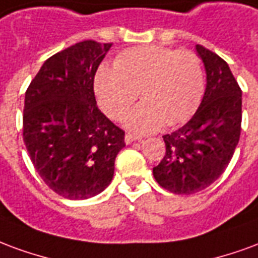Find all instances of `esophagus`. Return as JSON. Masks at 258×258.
I'll list each match as a JSON object with an SVG mask.
<instances>
[{
	"label": "esophagus",
	"mask_w": 258,
	"mask_h": 258,
	"mask_svg": "<svg viewBox=\"0 0 258 258\" xmlns=\"http://www.w3.org/2000/svg\"><path fill=\"white\" fill-rule=\"evenodd\" d=\"M137 139H139V136L133 135V133H126V135H125V142H126V144H131L132 142H135Z\"/></svg>",
	"instance_id": "esophagus-1"
}]
</instances>
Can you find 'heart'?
Segmentation results:
<instances>
[{"label": "heart", "instance_id": "b5f03b06", "mask_svg": "<svg viewBox=\"0 0 258 258\" xmlns=\"http://www.w3.org/2000/svg\"><path fill=\"white\" fill-rule=\"evenodd\" d=\"M99 104L112 119H122L136 100L127 125L150 132L176 126L198 110L205 92L204 63L187 49L146 45L122 52L114 67L103 64L95 78Z\"/></svg>", "mask_w": 258, "mask_h": 258}]
</instances>
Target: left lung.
<instances>
[{"mask_svg": "<svg viewBox=\"0 0 258 258\" xmlns=\"http://www.w3.org/2000/svg\"><path fill=\"white\" fill-rule=\"evenodd\" d=\"M208 84L201 106L184 126L165 135L166 152L154 177L162 188L189 195L208 188L228 166L242 123V90L225 60L202 45Z\"/></svg>", "mask_w": 258, "mask_h": 258, "instance_id": "left-lung-1", "label": "left lung"}]
</instances>
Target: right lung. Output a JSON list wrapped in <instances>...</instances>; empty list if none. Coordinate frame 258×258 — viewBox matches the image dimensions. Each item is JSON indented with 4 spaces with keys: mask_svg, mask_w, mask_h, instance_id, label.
Wrapping results in <instances>:
<instances>
[{
    "mask_svg": "<svg viewBox=\"0 0 258 258\" xmlns=\"http://www.w3.org/2000/svg\"><path fill=\"white\" fill-rule=\"evenodd\" d=\"M111 44L81 41L46 60L24 96L23 142L44 183L67 199L100 194L125 132L96 106V71Z\"/></svg>",
    "mask_w": 258,
    "mask_h": 258,
    "instance_id": "1",
    "label": "right lung"
}]
</instances>
